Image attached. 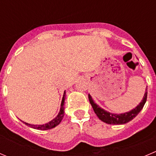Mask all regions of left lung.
Listing matches in <instances>:
<instances>
[{"instance_id": "obj_1", "label": "left lung", "mask_w": 156, "mask_h": 156, "mask_svg": "<svg viewBox=\"0 0 156 156\" xmlns=\"http://www.w3.org/2000/svg\"><path fill=\"white\" fill-rule=\"evenodd\" d=\"M88 98H89V101L92 106L94 112L96 113L100 120L105 123L108 124V125H124L134 119L144 108L146 102V98H147V91H146V92L144 94V98L139 103V105H137L136 107L130 111L125 113H121V114H114V113H111L102 108L94 101L92 97L90 94H88Z\"/></svg>"}]
</instances>
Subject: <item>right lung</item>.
<instances>
[{
	"mask_svg": "<svg viewBox=\"0 0 156 156\" xmlns=\"http://www.w3.org/2000/svg\"><path fill=\"white\" fill-rule=\"evenodd\" d=\"M65 94H66V90L64 91V94H63V97H62V102H61V106H60V110H59V113L58 115H56V118L51 120L50 122H49L48 123L44 124V125H31V124L29 123H26V122H22L26 125L27 126H29L31 128H34V129H37V130H50V129L53 128L56 126H57L59 124H60L61 121L63 119V116H64V103H65Z\"/></svg>",
	"mask_w": 156,
	"mask_h": 156,
	"instance_id": "obj_1",
	"label": "right lung"
}]
</instances>
